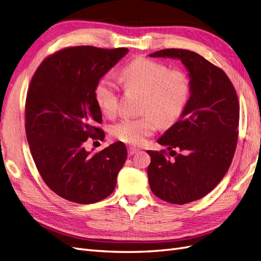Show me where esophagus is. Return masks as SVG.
<instances>
[{
    "label": "esophagus",
    "mask_w": 261,
    "mask_h": 261,
    "mask_svg": "<svg viewBox=\"0 0 261 261\" xmlns=\"http://www.w3.org/2000/svg\"><path fill=\"white\" fill-rule=\"evenodd\" d=\"M136 152H138V149L134 148V147H128V148H127V153H128V155H134Z\"/></svg>",
    "instance_id": "1"
}]
</instances>
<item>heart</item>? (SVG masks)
Listing matches in <instances>:
<instances>
[{
	"label": "heart",
	"instance_id": "1",
	"mask_svg": "<svg viewBox=\"0 0 261 261\" xmlns=\"http://www.w3.org/2000/svg\"><path fill=\"white\" fill-rule=\"evenodd\" d=\"M121 81L127 90L144 93L141 117H126L112 127L115 138L125 144L140 146L159 127H170L183 115L191 98L192 84L180 69H170L164 63L146 58L133 60L121 70ZM94 98L101 111L114 117L120 111V96L115 83L109 76L99 80Z\"/></svg>",
	"mask_w": 261,
	"mask_h": 261
}]
</instances>
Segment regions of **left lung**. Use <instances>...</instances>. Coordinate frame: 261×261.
Segmentation results:
<instances>
[{"label":"left lung","instance_id":"8db88e82","mask_svg":"<svg viewBox=\"0 0 261 261\" xmlns=\"http://www.w3.org/2000/svg\"><path fill=\"white\" fill-rule=\"evenodd\" d=\"M150 57L180 60L191 78L192 93L183 115L158 139L174 159L165 150L147 151L152 193L167 202L185 204L210 193L230 168L239 138L238 94L223 70L198 53L165 49Z\"/></svg>","mask_w":261,"mask_h":261}]
</instances>
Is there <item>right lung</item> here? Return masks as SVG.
<instances>
[{
    "mask_svg": "<svg viewBox=\"0 0 261 261\" xmlns=\"http://www.w3.org/2000/svg\"><path fill=\"white\" fill-rule=\"evenodd\" d=\"M126 48L91 45L62 49L45 58L30 82L26 136L44 183L62 198L88 204L111 195L127 150L117 141L99 152L87 140L105 139L94 87L124 55Z\"/></svg>",
    "mask_w": 261,
    "mask_h": 261,
    "instance_id": "1",
    "label": "right lung"
}]
</instances>
